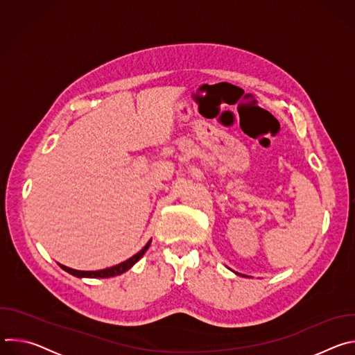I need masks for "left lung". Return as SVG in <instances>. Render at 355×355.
Returning a JSON list of instances; mask_svg holds the SVG:
<instances>
[{
    "label": "left lung",
    "mask_w": 355,
    "mask_h": 355,
    "mask_svg": "<svg viewBox=\"0 0 355 355\" xmlns=\"http://www.w3.org/2000/svg\"><path fill=\"white\" fill-rule=\"evenodd\" d=\"M236 274H237V275H241V274H239V272H236Z\"/></svg>",
    "instance_id": "obj_1"
}]
</instances>
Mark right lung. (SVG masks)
<instances>
[{
	"mask_svg": "<svg viewBox=\"0 0 355 355\" xmlns=\"http://www.w3.org/2000/svg\"><path fill=\"white\" fill-rule=\"evenodd\" d=\"M151 240L137 252V254H135L133 257H130L129 260L118 264V266H114V267H110V268H105V270H99V271H78V270H73V268H69L66 266H62L59 264L66 272L77 277V278H110V277H116V275H121L123 274L125 271H128L129 268H132L146 252V250L148 248Z\"/></svg>",
	"mask_w": 355,
	"mask_h": 355,
	"instance_id": "add662e5",
	"label": "right lung"
}]
</instances>
